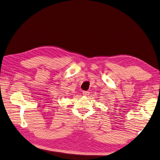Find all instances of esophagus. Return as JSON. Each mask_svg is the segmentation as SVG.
Masks as SVG:
<instances>
[{"mask_svg":"<svg viewBox=\"0 0 160 160\" xmlns=\"http://www.w3.org/2000/svg\"><path fill=\"white\" fill-rule=\"evenodd\" d=\"M83 95L85 96H88V95H89V92L87 91H83Z\"/></svg>","mask_w":160,"mask_h":160,"instance_id":"34e87169","label":"esophagus"}]
</instances>
